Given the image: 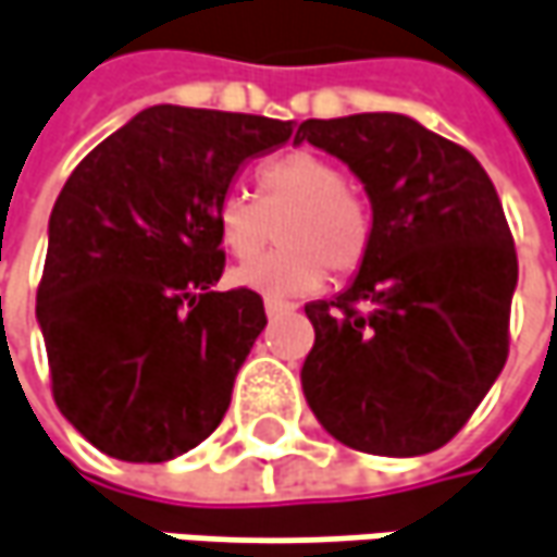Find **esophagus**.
Returning a JSON list of instances; mask_svg holds the SVG:
<instances>
[{"label":"esophagus","mask_w":557,"mask_h":557,"mask_svg":"<svg viewBox=\"0 0 557 557\" xmlns=\"http://www.w3.org/2000/svg\"><path fill=\"white\" fill-rule=\"evenodd\" d=\"M294 310H297V307H294V304H285V300H272V297L265 300V317H269V320L285 317V313H294Z\"/></svg>","instance_id":"1"}]
</instances>
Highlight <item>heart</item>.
<instances>
[{"label": "heart", "mask_w": 557, "mask_h": 557, "mask_svg": "<svg viewBox=\"0 0 557 557\" xmlns=\"http://www.w3.org/2000/svg\"><path fill=\"white\" fill-rule=\"evenodd\" d=\"M280 222L282 248L228 272L235 288L272 300L317 292L332 275H350L370 253L373 215L348 175L313 150H294L260 169V200L232 187L215 209L222 247L235 260H250Z\"/></svg>", "instance_id": "heart-1"}]
</instances>
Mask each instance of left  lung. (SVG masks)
Here are the masks:
<instances>
[{
	"label": "left lung",
	"mask_w": 557,
	"mask_h": 557,
	"mask_svg": "<svg viewBox=\"0 0 557 557\" xmlns=\"http://www.w3.org/2000/svg\"><path fill=\"white\" fill-rule=\"evenodd\" d=\"M342 159L373 240L335 300L304 307L317 342L300 385L342 445L417 458L470 420L508 360L517 253L486 169L398 112L307 119L294 144Z\"/></svg>",
	"instance_id": "obj_1"
}]
</instances>
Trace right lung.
<instances>
[{"label":"right lung","mask_w":557,"mask_h":557,"mask_svg":"<svg viewBox=\"0 0 557 557\" xmlns=\"http://www.w3.org/2000/svg\"><path fill=\"white\" fill-rule=\"evenodd\" d=\"M292 122L150 106L81 159L49 215L37 292L52 395L102 455L162 463L228 410L263 297L215 292V209Z\"/></svg>","instance_id":"add662e5"}]
</instances>
